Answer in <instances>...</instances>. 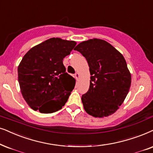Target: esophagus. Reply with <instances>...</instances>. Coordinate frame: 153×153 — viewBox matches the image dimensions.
<instances>
[{"mask_svg": "<svg viewBox=\"0 0 153 153\" xmlns=\"http://www.w3.org/2000/svg\"><path fill=\"white\" fill-rule=\"evenodd\" d=\"M74 77H75V79H76V80H77V79H79V74L78 72H76V73H75V74H74Z\"/></svg>", "mask_w": 153, "mask_h": 153, "instance_id": "esophagus-1", "label": "esophagus"}]
</instances>
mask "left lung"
I'll list each match as a JSON object with an SVG mask.
<instances>
[{
    "label": "left lung",
    "mask_w": 153,
    "mask_h": 153,
    "mask_svg": "<svg viewBox=\"0 0 153 153\" xmlns=\"http://www.w3.org/2000/svg\"><path fill=\"white\" fill-rule=\"evenodd\" d=\"M74 50L86 59L91 73L88 91L81 96L84 110L95 117L115 112L131 83L124 57L110 43L98 39L83 41Z\"/></svg>",
    "instance_id": "1"
}]
</instances>
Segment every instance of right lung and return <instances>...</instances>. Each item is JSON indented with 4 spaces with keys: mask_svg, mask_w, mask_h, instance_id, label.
<instances>
[{
    "mask_svg": "<svg viewBox=\"0 0 153 153\" xmlns=\"http://www.w3.org/2000/svg\"><path fill=\"white\" fill-rule=\"evenodd\" d=\"M76 43L52 38L26 53L19 64L21 93L33 110L53 113L62 109L74 88L75 79L63 65Z\"/></svg>",
    "mask_w": 153,
    "mask_h": 153,
    "instance_id": "obj_1",
    "label": "right lung"
}]
</instances>
